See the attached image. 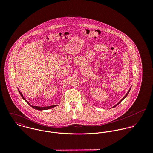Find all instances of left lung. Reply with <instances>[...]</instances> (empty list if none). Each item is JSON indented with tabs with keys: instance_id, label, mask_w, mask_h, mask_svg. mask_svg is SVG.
Listing matches in <instances>:
<instances>
[{
	"instance_id": "1",
	"label": "left lung",
	"mask_w": 153,
	"mask_h": 153,
	"mask_svg": "<svg viewBox=\"0 0 153 153\" xmlns=\"http://www.w3.org/2000/svg\"><path fill=\"white\" fill-rule=\"evenodd\" d=\"M131 88H130V89H129V91H128V92H127V94H126V95H125V96H124V97H123V98H122V99H121V101H120V102H118V103H117V104H116V105H114V107H112V108H114V107H116V106H117V105H118V104H120V102H121V101H123V100H124V98H126V97H127V95H128V93H129V92H130V89H131Z\"/></svg>"
}]
</instances>
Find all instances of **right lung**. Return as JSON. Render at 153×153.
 Masks as SVG:
<instances>
[{
	"instance_id": "right-lung-1",
	"label": "right lung",
	"mask_w": 153,
	"mask_h": 153,
	"mask_svg": "<svg viewBox=\"0 0 153 153\" xmlns=\"http://www.w3.org/2000/svg\"><path fill=\"white\" fill-rule=\"evenodd\" d=\"M18 91H19V94H20V95H21V97H22V98L31 107H32L33 108H34V109H38V110H40V111H42V110H45V109H51V108H53V107H55L56 106H57L56 105H51V106H48V107H38V106H33V105H30L29 103V102L24 98V97L23 96V95H22V93L20 92V91L18 89Z\"/></svg>"
}]
</instances>
